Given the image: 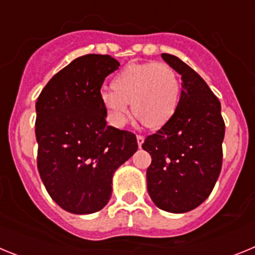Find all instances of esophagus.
Here are the masks:
<instances>
[{"mask_svg":"<svg viewBox=\"0 0 255 255\" xmlns=\"http://www.w3.org/2000/svg\"><path fill=\"white\" fill-rule=\"evenodd\" d=\"M136 141H138V147L141 148V145H143V143H144L143 135H138V136H136Z\"/></svg>","mask_w":255,"mask_h":255,"instance_id":"obj_1","label":"esophagus"}]
</instances>
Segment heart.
Instances as JSON below:
<instances>
[{"mask_svg":"<svg viewBox=\"0 0 255 255\" xmlns=\"http://www.w3.org/2000/svg\"><path fill=\"white\" fill-rule=\"evenodd\" d=\"M112 89L102 93L108 120L123 128L132 110L148 128H161L170 121L177 108L180 82L171 66L144 62L126 66L112 80Z\"/></svg>","mask_w":255,"mask_h":255,"instance_id":"b5f03b06","label":"heart"}]
</instances>
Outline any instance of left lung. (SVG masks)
I'll return each mask as SVG.
<instances>
[{
  "label": "left lung",
  "instance_id": "obj_1",
  "mask_svg": "<svg viewBox=\"0 0 255 255\" xmlns=\"http://www.w3.org/2000/svg\"><path fill=\"white\" fill-rule=\"evenodd\" d=\"M180 76L181 93L167 124L144 140L152 155L147 189L159 209L185 213L209 197L222 166L225 123L207 83L179 57L162 53Z\"/></svg>",
  "mask_w": 255,
  "mask_h": 255
}]
</instances>
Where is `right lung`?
<instances>
[{"label": "right lung", "mask_w": 255, "mask_h": 255, "mask_svg": "<svg viewBox=\"0 0 255 255\" xmlns=\"http://www.w3.org/2000/svg\"><path fill=\"white\" fill-rule=\"evenodd\" d=\"M119 66L108 55L75 58L37 100L38 171L52 199L70 213L101 211L112 195L114 173L138 149L132 132L106 121L101 88Z\"/></svg>", "instance_id": "obj_1"}]
</instances>
